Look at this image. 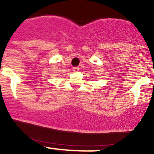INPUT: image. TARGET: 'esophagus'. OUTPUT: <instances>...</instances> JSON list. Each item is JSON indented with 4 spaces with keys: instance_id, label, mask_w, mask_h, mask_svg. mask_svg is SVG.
<instances>
[{
    "instance_id": "34e87169",
    "label": "esophagus",
    "mask_w": 154,
    "mask_h": 154,
    "mask_svg": "<svg viewBox=\"0 0 154 154\" xmlns=\"http://www.w3.org/2000/svg\"><path fill=\"white\" fill-rule=\"evenodd\" d=\"M79 70H80V68H79V67H75V68H73V71H74V72L79 71Z\"/></svg>"
}]
</instances>
